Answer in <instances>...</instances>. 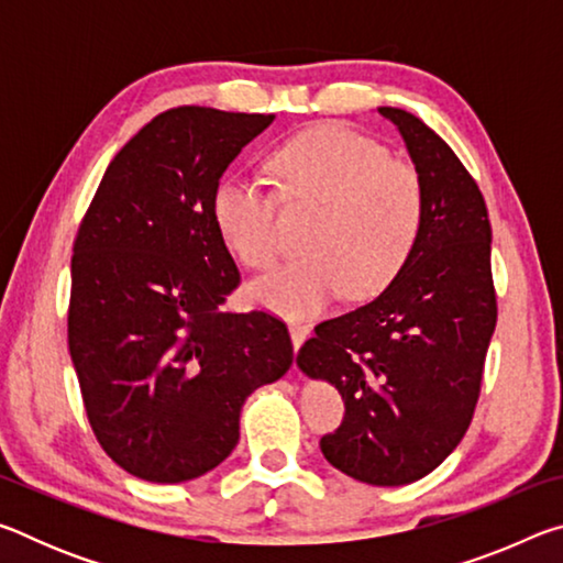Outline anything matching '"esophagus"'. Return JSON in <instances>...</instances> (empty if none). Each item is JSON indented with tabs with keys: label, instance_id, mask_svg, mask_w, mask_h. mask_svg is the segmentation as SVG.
Segmentation results:
<instances>
[{
	"label": "esophagus",
	"instance_id": "esophagus-1",
	"mask_svg": "<svg viewBox=\"0 0 563 563\" xmlns=\"http://www.w3.org/2000/svg\"><path fill=\"white\" fill-rule=\"evenodd\" d=\"M310 335V325L308 322H290V338H292V347L298 350L302 342H305V338Z\"/></svg>",
	"mask_w": 563,
	"mask_h": 563
}]
</instances>
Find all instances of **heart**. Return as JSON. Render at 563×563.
I'll use <instances>...</instances> for the list:
<instances>
[{"instance_id": "b5f03b06", "label": "heart", "mask_w": 563, "mask_h": 563, "mask_svg": "<svg viewBox=\"0 0 563 563\" xmlns=\"http://www.w3.org/2000/svg\"><path fill=\"white\" fill-rule=\"evenodd\" d=\"M283 201L318 203L305 251L247 288L280 316H312L347 290L375 298L407 268L424 225V184L407 161L338 123L300 131L268 156ZM221 241L253 271L275 263V201L245 178H223L211 198Z\"/></svg>"}]
</instances>
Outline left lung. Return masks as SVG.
<instances>
[{
  "label": "left lung",
  "instance_id": "1",
  "mask_svg": "<svg viewBox=\"0 0 563 563\" xmlns=\"http://www.w3.org/2000/svg\"><path fill=\"white\" fill-rule=\"evenodd\" d=\"M424 184V225L407 268L373 302L322 320L305 375L338 387L345 417L320 440L352 479L399 487L437 470L472 424L497 328L487 203L470 170L415 113L383 107Z\"/></svg>",
  "mask_w": 563,
  "mask_h": 563
}]
</instances>
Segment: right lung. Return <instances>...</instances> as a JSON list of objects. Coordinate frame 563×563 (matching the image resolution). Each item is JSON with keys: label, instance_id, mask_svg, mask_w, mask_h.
I'll use <instances>...</instances> for the list:
<instances>
[{"label": "right lung", "instance_id": "1", "mask_svg": "<svg viewBox=\"0 0 563 563\" xmlns=\"http://www.w3.org/2000/svg\"><path fill=\"white\" fill-rule=\"evenodd\" d=\"M275 113L178 107L103 174L71 255L69 352L101 450L156 484L196 479L238 444L245 397L292 365L285 322L223 310L241 285L211 198Z\"/></svg>", "mask_w": 563, "mask_h": 563}]
</instances>
